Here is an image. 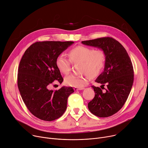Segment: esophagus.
<instances>
[{
	"label": "esophagus",
	"mask_w": 148,
	"mask_h": 148,
	"mask_svg": "<svg viewBox=\"0 0 148 148\" xmlns=\"http://www.w3.org/2000/svg\"><path fill=\"white\" fill-rule=\"evenodd\" d=\"M84 88H73V89L75 90H81V89H84Z\"/></svg>",
	"instance_id": "esophagus-1"
}]
</instances>
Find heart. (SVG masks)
<instances>
[{
  "mask_svg": "<svg viewBox=\"0 0 148 148\" xmlns=\"http://www.w3.org/2000/svg\"><path fill=\"white\" fill-rule=\"evenodd\" d=\"M70 60L63 55H59L56 59V64L60 72L69 74L71 71L72 62L80 63L79 71L83 75H71L67 76L64 81L66 85L82 88L89 82L90 76H95L103 69L106 64V56L101 49L79 45L72 48L69 51Z\"/></svg>",
  "mask_w": 148,
  "mask_h": 148,
  "instance_id": "b5f03b06",
  "label": "heart"
}]
</instances>
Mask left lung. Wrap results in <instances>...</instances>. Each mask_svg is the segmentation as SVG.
Here are the masks:
<instances>
[{
  "mask_svg": "<svg viewBox=\"0 0 148 148\" xmlns=\"http://www.w3.org/2000/svg\"><path fill=\"white\" fill-rule=\"evenodd\" d=\"M82 43L102 49L106 56L104 71L95 80L102 85L101 88L92 86L95 94L88 104V109L99 117L111 116L123 107L130 92L134 80L131 59L123 45L111 37L84 41ZM105 85L106 89L103 87ZM104 88L105 91L102 90Z\"/></svg>",
  "mask_w": 148,
  "mask_h": 148,
  "instance_id": "8db88e82",
  "label": "left lung"
}]
</instances>
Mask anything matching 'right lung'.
Returning a JSON list of instances; mask_svg holds the SVG:
<instances>
[{
  "mask_svg": "<svg viewBox=\"0 0 148 148\" xmlns=\"http://www.w3.org/2000/svg\"><path fill=\"white\" fill-rule=\"evenodd\" d=\"M73 41H42L32 44L20 61L18 86L24 103L36 117L51 121L60 117L67 108V98L74 92L72 87L50 90L49 86L62 77L56 60Z\"/></svg>",
  "mask_w": 148,
  "mask_h": 148,
  "instance_id": "1",
  "label": "right lung"
}]
</instances>
